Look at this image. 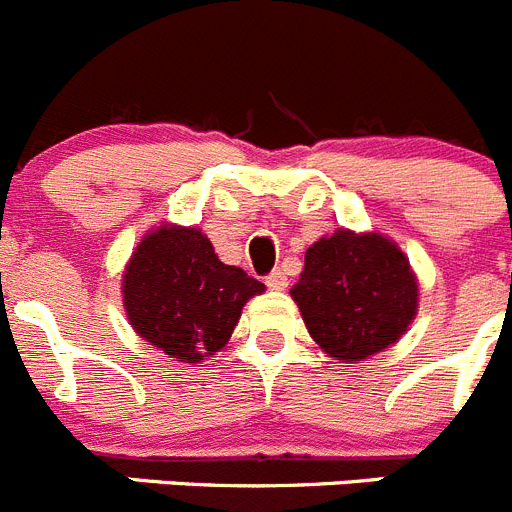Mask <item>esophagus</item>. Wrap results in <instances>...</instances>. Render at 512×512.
Returning <instances> with one entry per match:
<instances>
[{
    "label": "esophagus",
    "mask_w": 512,
    "mask_h": 512,
    "mask_svg": "<svg viewBox=\"0 0 512 512\" xmlns=\"http://www.w3.org/2000/svg\"><path fill=\"white\" fill-rule=\"evenodd\" d=\"M265 285L270 290H285L288 288V275L283 270H272L265 278Z\"/></svg>",
    "instance_id": "1"
}]
</instances>
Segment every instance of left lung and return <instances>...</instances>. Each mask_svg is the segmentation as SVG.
I'll return each instance as SVG.
<instances>
[{"instance_id": "left-lung-1", "label": "left lung", "mask_w": 512, "mask_h": 512, "mask_svg": "<svg viewBox=\"0 0 512 512\" xmlns=\"http://www.w3.org/2000/svg\"><path fill=\"white\" fill-rule=\"evenodd\" d=\"M290 295L315 343L338 361L384 351L417 313V278L404 252L381 234L348 229L308 247Z\"/></svg>"}]
</instances>
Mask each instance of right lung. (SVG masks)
Instances as JSON below:
<instances>
[{
	"mask_svg": "<svg viewBox=\"0 0 512 512\" xmlns=\"http://www.w3.org/2000/svg\"><path fill=\"white\" fill-rule=\"evenodd\" d=\"M262 290L242 267L224 265L199 229L169 224L143 237L123 275L133 331L186 364L217 353Z\"/></svg>",
	"mask_w": 512,
	"mask_h": 512,
	"instance_id": "1",
	"label": "right lung"
}]
</instances>
